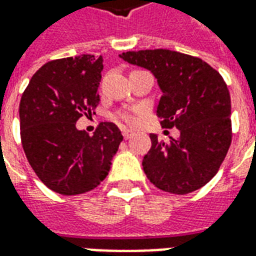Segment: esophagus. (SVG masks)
Here are the masks:
<instances>
[{
	"label": "esophagus",
	"instance_id": "esophagus-1",
	"mask_svg": "<svg viewBox=\"0 0 256 256\" xmlns=\"http://www.w3.org/2000/svg\"><path fill=\"white\" fill-rule=\"evenodd\" d=\"M122 134H123V138L128 140V138H132V137H133L134 133L132 132V130H128V128H123Z\"/></svg>",
	"mask_w": 256,
	"mask_h": 256
}]
</instances>
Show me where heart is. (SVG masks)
Instances as JSON below:
<instances>
[{
    "instance_id": "1",
    "label": "heart",
    "mask_w": 256,
    "mask_h": 256,
    "mask_svg": "<svg viewBox=\"0 0 256 256\" xmlns=\"http://www.w3.org/2000/svg\"><path fill=\"white\" fill-rule=\"evenodd\" d=\"M115 118L122 120L124 123H128V124H133L136 122V116H134L133 112L130 111H119L115 114Z\"/></svg>"
}]
</instances>
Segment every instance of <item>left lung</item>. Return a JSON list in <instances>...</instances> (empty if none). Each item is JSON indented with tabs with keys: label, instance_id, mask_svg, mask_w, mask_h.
Listing matches in <instances>:
<instances>
[{
	"label": "left lung",
	"instance_id": "obj_1",
	"mask_svg": "<svg viewBox=\"0 0 256 256\" xmlns=\"http://www.w3.org/2000/svg\"><path fill=\"white\" fill-rule=\"evenodd\" d=\"M155 75L162 90L158 116L181 136L168 142L150 134L142 168L156 188L176 194L194 192L220 170L232 142L230 94L220 74L185 53L168 49L119 54Z\"/></svg>",
	"mask_w": 256,
	"mask_h": 256
}]
</instances>
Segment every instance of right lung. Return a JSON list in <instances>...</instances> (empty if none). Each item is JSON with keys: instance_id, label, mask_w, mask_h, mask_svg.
Here are the masks:
<instances>
[{"instance_id": "add662e5", "label": "right lung", "mask_w": 256, "mask_h": 256, "mask_svg": "<svg viewBox=\"0 0 256 256\" xmlns=\"http://www.w3.org/2000/svg\"><path fill=\"white\" fill-rule=\"evenodd\" d=\"M102 58L80 54L53 60L36 71L22 96L20 137L26 158L53 192L72 196L89 192L108 176L123 136L102 122L90 137L76 128L100 96Z\"/></svg>"}]
</instances>
